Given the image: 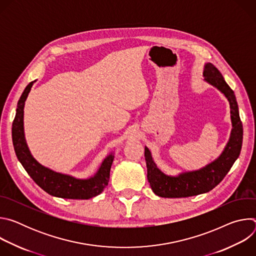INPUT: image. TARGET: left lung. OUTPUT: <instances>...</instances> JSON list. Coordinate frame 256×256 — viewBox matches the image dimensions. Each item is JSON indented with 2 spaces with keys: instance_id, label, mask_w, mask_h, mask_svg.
I'll return each mask as SVG.
<instances>
[{
  "instance_id": "obj_1",
  "label": "left lung",
  "mask_w": 256,
  "mask_h": 256,
  "mask_svg": "<svg viewBox=\"0 0 256 256\" xmlns=\"http://www.w3.org/2000/svg\"><path fill=\"white\" fill-rule=\"evenodd\" d=\"M202 77L206 83L220 91L229 102L232 124L230 138L220 156L212 162L198 170L180 172L177 175H168L161 171L154 162L149 148L144 147L148 181L153 192L158 196L179 198L208 192L224 179L240 155L243 126L234 91L226 83L220 70L210 62L204 64Z\"/></svg>"
}]
</instances>
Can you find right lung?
I'll list each match as a JSON object with an SVG mask.
<instances>
[{
  "label": "right lung",
  "mask_w": 256,
  "mask_h": 256,
  "mask_svg": "<svg viewBox=\"0 0 256 256\" xmlns=\"http://www.w3.org/2000/svg\"><path fill=\"white\" fill-rule=\"evenodd\" d=\"M35 82L36 80L29 83L24 89L18 101L15 120L12 124L13 146L19 162L35 184L50 196L70 200H89L100 194L108 184L114 152L109 153L103 159L96 173L88 178H77L56 172L42 165L32 156L24 134V106Z\"/></svg>",
  "instance_id": "add662e5"
}]
</instances>
